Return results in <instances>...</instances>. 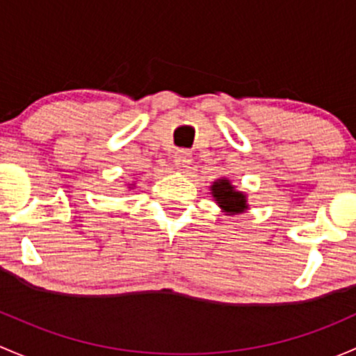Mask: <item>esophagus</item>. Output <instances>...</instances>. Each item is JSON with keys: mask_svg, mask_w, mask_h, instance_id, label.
<instances>
[{"mask_svg": "<svg viewBox=\"0 0 356 356\" xmlns=\"http://www.w3.org/2000/svg\"><path fill=\"white\" fill-rule=\"evenodd\" d=\"M192 163V154H190L186 149H179V151L175 152V164L177 168H186Z\"/></svg>", "mask_w": 356, "mask_h": 356, "instance_id": "obj_1", "label": "esophagus"}]
</instances>
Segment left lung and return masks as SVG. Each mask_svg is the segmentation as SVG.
Instances as JSON below:
<instances>
[{
  "label": "left lung",
  "mask_w": 356,
  "mask_h": 356,
  "mask_svg": "<svg viewBox=\"0 0 356 356\" xmlns=\"http://www.w3.org/2000/svg\"><path fill=\"white\" fill-rule=\"evenodd\" d=\"M211 190L214 199L226 212L238 214V212H243L247 209V199H245L243 193L234 192V186L229 183V179H218L211 186Z\"/></svg>",
  "instance_id": "obj_1"
}]
</instances>
